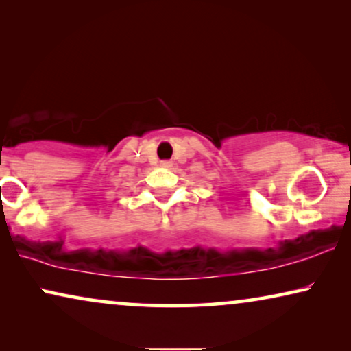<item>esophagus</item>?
Returning <instances> with one entry per match:
<instances>
[{
    "label": "esophagus",
    "mask_w": 351,
    "mask_h": 351,
    "mask_svg": "<svg viewBox=\"0 0 351 351\" xmlns=\"http://www.w3.org/2000/svg\"><path fill=\"white\" fill-rule=\"evenodd\" d=\"M161 167H165V169H171L172 161H161Z\"/></svg>",
    "instance_id": "34e87169"
}]
</instances>
